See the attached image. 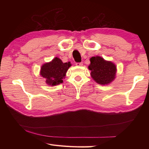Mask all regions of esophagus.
Returning <instances> with one entry per match:
<instances>
[{"instance_id":"obj_1","label":"esophagus","mask_w":149,"mask_h":149,"mask_svg":"<svg viewBox=\"0 0 149 149\" xmlns=\"http://www.w3.org/2000/svg\"><path fill=\"white\" fill-rule=\"evenodd\" d=\"M76 66H83V63H77L76 64Z\"/></svg>"}]
</instances>
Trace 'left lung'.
Masks as SVG:
<instances>
[{"label":"left lung","mask_w":149,"mask_h":149,"mask_svg":"<svg viewBox=\"0 0 149 149\" xmlns=\"http://www.w3.org/2000/svg\"><path fill=\"white\" fill-rule=\"evenodd\" d=\"M88 69L91 70V77L97 83L107 85L115 80L116 66L112 61H106L100 56H93L90 59Z\"/></svg>","instance_id":"obj_1"}]
</instances>
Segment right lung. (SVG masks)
<instances>
[{
  "mask_svg": "<svg viewBox=\"0 0 149 149\" xmlns=\"http://www.w3.org/2000/svg\"><path fill=\"white\" fill-rule=\"evenodd\" d=\"M72 66L70 62L63 63L58 57L51 61L45 63L42 66L40 74L45 79V83L49 86H56L62 83L68 68Z\"/></svg>",
  "mask_w": 149,
  "mask_h": 149,
  "instance_id": "obj_1",
  "label": "right lung"
}]
</instances>
